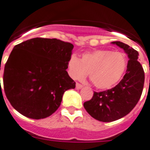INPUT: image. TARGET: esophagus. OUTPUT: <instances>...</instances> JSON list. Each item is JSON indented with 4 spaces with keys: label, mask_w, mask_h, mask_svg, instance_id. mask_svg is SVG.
Listing matches in <instances>:
<instances>
[{
    "label": "esophagus",
    "mask_w": 150,
    "mask_h": 150,
    "mask_svg": "<svg viewBox=\"0 0 150 150\" xmlns=\"http://www.w3.org/2000/svg\"><path fill=\"white\" fill-rule=\"evenodd\" d=\"M83 86L82 85V84L79 83H76V89H82V88H83Z\"/></svg>",
    "instance_id": "obj_1"
}]
</instances>
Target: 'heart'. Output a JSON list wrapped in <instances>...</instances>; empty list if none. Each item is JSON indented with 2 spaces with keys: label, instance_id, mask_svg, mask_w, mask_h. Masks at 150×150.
<instances>
[{
  "label": "heart",
  "instance_id": "obj_1",
  "mask_svg": "<svg viewBox=\"0 0 150 150\" xmlns=\"http://www.w3.org/2000/svg\"><path fill=\"white\" fill-rule=\"evenodd\" d=\"M128 61L125 54L100 49L83 54L81 59L75 55L67 62L68 74L74 80H84L89 74V80L99 89L113 87L122 79Z\"/></svg>",
  "mask_w": 150,
  "mask_h": 150
}]
</instances>
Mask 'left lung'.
<instances>
[{
    "instance_id": "1",
    "label": "left lung",
    "mask_w": 150,
    "mask_h": 150,
    "mask_svg": "<svg viewBox=\"0 0 150 150\" xmlns=\"http://www.w3.org/2000/svg\"><path fill=\"white\" fill-rule=\"evenodd\" d=\"M112 43L123 48L128 56L126 74L115 87L99 93L94 92L93 98L83 103L86 112L102 122L116 121L130 113L140 98L145 80L136 50L121 42Z\"/></svg>"
}]
</instances>
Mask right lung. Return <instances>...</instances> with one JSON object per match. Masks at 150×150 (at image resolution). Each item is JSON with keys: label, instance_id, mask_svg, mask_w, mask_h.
I'll return each mask as SVG.
<instances>
[{"label": "right lung", "instance_id": "1", "mask_svg": "<svg viewBox=\"0 0 150 150\" xmlns=\"http://www.w3.org/2000/svg\"><path fill=\"white\" fill-rule=\"evenodd\" d=\"M74 45L57 38H34L16 45L4 67L5 95L18 112L33 119L52 115L65 91L76 83L67 72Z\"/></svg>", "mask_w": 150, "mask_h": 150}]
</instances>
